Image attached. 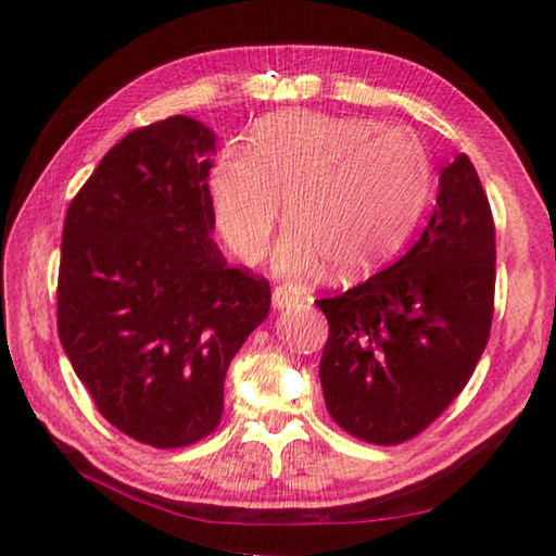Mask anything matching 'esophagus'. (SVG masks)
Listing matches in <instances>:
<instances>
[{
	"label": "esophagus",
	"instance_id": "obj_1",
	"mask_svg": "<svg viewBox=\"0 0 556 556\" xmlns=\"http://www.w3.org/2000/svg\"><path fill=\"white\" fill-rule=\"evenodd\" d=\"M296 301H299V291L294 287L281 285L271 291V304H275V308H289V306H294Z\"/></svg>",
	"mask_w": 556,
	"mask_h": 556
}]
</instances>
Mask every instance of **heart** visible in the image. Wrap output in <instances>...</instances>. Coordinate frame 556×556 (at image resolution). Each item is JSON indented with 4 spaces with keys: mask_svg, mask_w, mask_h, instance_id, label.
<instances>
[{
    "mask_svg": "<svg viewBox=\"0 0 556 556\" xmlns=\"http://www.w3.org/2000/svg\"><path fill=\"white\" fill-rule=\"evenodd\" d=\"M215 223L242 262H257L281 220V271L326 262L351 277L397 252L425 208L429 162L404 127L289 112L255 129L250 152H225L211 181Z\"/></svg>",
    "mask_w": 556,
    "mask_h": 556,
    "instance_id": "b5f03b06",
    "label": "heart"
}]
</instances>
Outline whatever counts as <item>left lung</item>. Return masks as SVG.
<instances>
[{
    "label": "left lung",
    "mask_w": 556,
    "mask_h": 556,
    "mask_svg": "<svg viewBox=\"0 0 556 556\" xmlns=\"http://www.w3.org/2000/svg\"><path fill=\"white\" fill-rule=\"evenodd\" d=\"M316 304L328 318L318 378L338 427L394 446L439 419L493 324L495 223L470 159L441 172L437 211L407 255Z\"/></svg>",
    "instance_id": "8db88e82"
}]
</instances>
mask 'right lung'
<instances>
[{
  "label": "right lung",
  "mask_w": 556,
  "mask_h": 556,
  "mask_svg": "<svg viewBox=\"0 0 556 556\" xmlns=\"http://www.w3.org/2000/svg\"><path fill=\"white\" fill-rule=\"evenodd\" d=\"M213 152L186 115L129 131L63 220L61 345L102 417L154 448L218 429L230 361L271 304L211 240Z\"/></svg>",
  "instance_id": "1"
}]
</instances>
